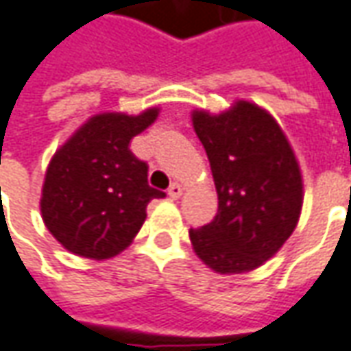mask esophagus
<instances>
[{
  "label": "esophagus",
  "instance_id": "34e87169",
  "mask_svg": "<svg viewBox=\"0 0 351 351\" xmlns=\"http://www.w3.org/2000/svg\"><path fill=\"white\" fill-rule=\"evenodd\" d=\"M169 196H171L173 200L180 198V196H182V186H180L178 182H173V184L169 186Z\"/></svg>",
  "mask_w": 351,
  "mask_h": 351
}]
</instances>
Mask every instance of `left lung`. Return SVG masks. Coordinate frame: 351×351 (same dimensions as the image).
I'll use <instances>...</instances> for the list:
<instances>
[{
    "mask_svg": "<svg viewBox=\"0 0 351 351\" xmlns=\"http://www.w3.org/2000/svg\"><path fill=\"white\" fill-rule=\"evenodd\" d=\"M192 125L204 145L218 192V214L191 228L196 255L218 273L263 265L297 228L302 176L279 123L252 101L228 112H194Z\"/></svg>",
    "mask_w": 351,
    "mask_h": 351,
    "instance_id": "1",
    "label": "left lung"
}]
</instances>
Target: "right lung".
<instances>
[{
    "instance_id": "1",
    "label": "right lung",
    "mask_w": 351,
    "mask_h": 351,
    "mask_svg": "<svg viewBox=\"0 0 351 351\" xmlns=\"http://www.w3.org/2000/svg\"><path fill=\"white\" fill-rule=\"evenodd\" d=\"M157 115V108L139 115H94L54 153L40 214L69 252L90 259L123 252L145 221L147 204L165 196L149 186L147 162L130 149Z\"/></svg>"
}]
</instances>
